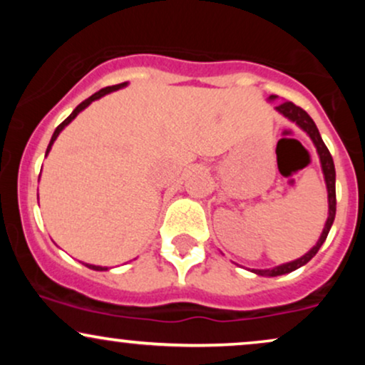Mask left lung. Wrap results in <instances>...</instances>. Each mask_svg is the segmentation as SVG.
Listing matches in <instances>:
<instances>
[{"label": "left lung", "mask_w": 365, "mask_h": 365, "mask_svg": "<svg viewBox=\"0 0 365 365\" xmlns=\"http://www.w3.org/2000/svg\"><path fill=\"white\" fill-rule=\"evenodd\" d=\"M273 99H276V96H269V101H273ZM276 111H279L284 118H288L290 121H293V123L299 125V127L302 128L309 137H311L314 145H316L317 154H319V159H321L322 173H324L326 188H328L329 211H328V221H326L324 230H322L319 240H317V244L314 245L307 254L302 255L300 259H295V261H292V262L282 264V266H276V267H273V269H252V273L259 274V276L287 274V273H292V271L299 269V267L304 266V264H307L314 257V255L317 254V250L321 249V245L324 244L326 237H328V233L331 230V225H333V221H334V215H336V185H334V183H336V171H334L333 158H331L328 148H326V144L322 142L321 133H319V130H317L316 123H314V120L307 115V111H304L302 108L297 106V104H293L292 101L279 103L278 106H276Z\"/></svg>", "instance_id": "obj_1"}]
</instances>
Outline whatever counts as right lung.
<instances>
[{"instance_id": "add662e5", "label": "right lung", "mask_w": 365, "mask_h": 365, "mask_svg": "<svg viewBox=\"0 0 365 365\" xmlns=\"http://www.w3.org/2000/svg\"><path fill=\"white\" fill-rule=\"evenodd\" d=\"M127 86V82H123V83H116V86H111V87H104V89H101V91H98L96 92V94H92L91 98H87L86 101H82L81 104H78L77 108H75V110L72 111V115L68 116V118H66L65 121H61L60 125H58L56 127V130H54V133H53V137H51V140H49V145H48V149H46V156H48V153L49 150H51V145H53V142L56 140V137L60 135V132L63 128L66 127V125L70 123V121H72L75 116L78 115V113H81L82 110H86L87 106H89V104L92 103V101H96V99H99V98H103V96H106V94H110V92H113V91H118V89H121V87H125ZM87 267H89V269H94V271H108V267H103V266H94V264H86Z\"/></svg>"}]
</instances>
